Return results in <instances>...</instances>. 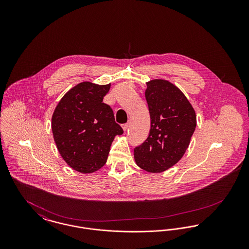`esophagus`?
Segmentation results:
<instances>
[{
    "instance_id": "obj_1",
    "label": "esophagus",
    "mask_w": 249,
    "mask_h": 249,
    "mask_svg": "<svg viewBox=\"0 0 249 249\" xmlns=\"http://www.w3.org/2000/svg\"><path fill=\"white\" fill-rule=\"evenodd\" d=\"M128 127H129V124H128V123H125V124H122V129H123V130H125V131H126V130H128Z\"/></svg>"
}]
</instances>
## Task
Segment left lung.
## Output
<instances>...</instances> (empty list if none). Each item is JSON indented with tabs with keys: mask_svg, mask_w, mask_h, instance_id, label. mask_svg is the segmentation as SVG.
<instances>
[{
	"mask_svg": "<svg viewBox=\"0 0 249 249\" xmlns=\"http://www.w3.org/2000/svg\"><path fill=\"white\" fill-rule=\"evenodd\" d=\"M145 99L150 130L145 141L135 146L134 159L143 170L160 173L185 154L196 128V115L186 96L166 80L148 82Z\"/></svg>",
	"mask_w": 249,
	"mask_h": 249,
	"instance_id": "1",
	"label": "left lung"
}]
</instances>
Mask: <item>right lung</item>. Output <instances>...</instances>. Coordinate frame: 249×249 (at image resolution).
<instances>
[{
    "label": "right lung",
    "instance_id": "obj_1",
    "mask_svg": "<svg viewBox=\"0 0 249 249\" xmlns=\"http://www.w3.org/2000/svg\"><path fill=\"white\" fill-rule=\"evenodd\" d=\"M110 84H78L59 101L52 116V131L63 160L83 174L106 164L116 135L123 133L112 108L103 103Z\"/></svg>",
    "mask_w": 249,
    "mask_h": 249
}]
</instances>
